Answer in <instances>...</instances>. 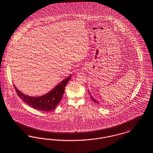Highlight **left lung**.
<instances>
[{
    "label": "left lung",
    "mask_w": 153,
    "mask_h": 153,
    "mask_svg": "<svg viewBox=\"0 0 153 153\" xmlns=\"http://www.w3.org/2000/svg\"><path fill=\"white\" fill-rule=\"evenodd\" d=\"M90 95H91V98H92V100H93V101H94V102H96V103H98V101L96 100V99H94V98H93V97H92V96H91V94H90Z\"/></svg>",
    "instance_id": "1"
}]
</instances>
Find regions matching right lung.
Wrapping results in <instances>:
<instances>
[{"label":"right lung","instance_id":"right-lung-1","mask_svg":"<svg viewBox=\"0 0 153 153\" xmlns=\"http://www.w3.org/2000/svg\"><path fill=\"white\" fill-rule=\"evenodd\" d=\"M71 79V76L63 79L48 93L39 97H30L25 95L13 86L19 97L29 106L37 110L51 111L54 109L61 101L65 86Z\"/></svg>","mask_w":153,"mask_h":153}]
</instances>
